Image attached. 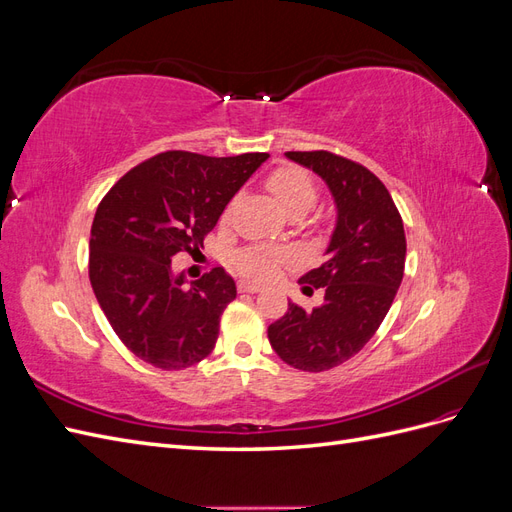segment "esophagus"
I'll use <instances>...</instances> for the list:
<instances>
[{
  "mask_svg": "<svg viewBox=\"0 0 512 512\" xmlns=\"http://www.w3.org/2000/svg\"><path fill=\"white\" fill-rule=\"evenodd\" d=\"M237 288H239V292H260V286H256L252 282H245V280H241L237 284Z\"/></svg>",
  "mask_w": 512,
  "mask_h": 512,
  "instance_id": "esophagus-1",
  "label": "esophagus"
}]
</instances>
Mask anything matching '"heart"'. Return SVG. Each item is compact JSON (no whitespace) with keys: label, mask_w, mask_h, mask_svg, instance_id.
Masks as SVG:
<instances>
[{"label":"heart","mask_w":512,"mask_h":512,"mask_svg":"<svg viewBox=\"0 0 512 512\" xmlns=\"http://www.w3.org/2000/svg\"><path fill=\"white\" fill-rule=\"evenodd\" d=\"M267 188L292 218H301L318 200V185L301 166H277L267 177ZM230 207L222 211V224L230 220ZM288 262H292V252L284 247H245L235 256V267L254 282L273 280Z\"/></svg>","instance_id":"1"}]
</instances>
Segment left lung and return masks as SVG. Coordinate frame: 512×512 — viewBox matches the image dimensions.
<instances>
[{
	"instance_id": "8db88e82",
	"label": "left lung",
	"mask_w": 512,
	"mask_h": 512,
	"mask_svg": "<svg viewBox=\"0 0 512 512\" xmlns=\"http://www.w3.org/2000/svg\"><path fill=\"white\" fill-rule=\"evenodd\" d=\"M318 173L337 203L329 258L303 275L305 294L322 288L314 309L288 303L267 335L284 363L299 371H327L369 342L389 314L406 267V232L386 185L363 164L331 151H286Z\"/></svg>"
}]
</instances>
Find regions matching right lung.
Listing matches in <instances>:
<instances>
[{
    "instance_id": "obj_1",
    "label": "right lung",
    "mask_w": 512,
    "mask_h": 512,
    "mask_svg": "<svg viewBox=\"0 0 512 512\" xmlns=\"http://www.w3.org/2000/svg\"><path fill=\"white\" fill-rule=\"evenodd\" d=\"M269 153L211 158L170 149L128 170L100 200L89 239V282L106 320L138 359L188 369L211 354L235 280L215 267L185 286L179 252L200 254L228 200Z\"/></svg>"
}]
</instances>
